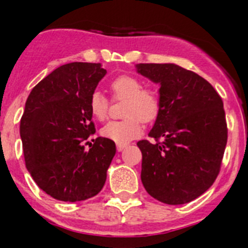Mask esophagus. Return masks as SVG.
Returning <instances> with one entry per match:
<instances>
[{"instance_id":"1","label":"esophagus","mask_w":248,"mask_h":248,"mask_svg":"<svg viewBox=\"0 0 248 248\" xmlns=\"http://www.w3.org/2000/svg\"><path fill=\"white\" fill-rule=\"evenodd\" d=\"M127 145H117V151L118 152H121V151H124Z\"/></svg>"}]
</instances>
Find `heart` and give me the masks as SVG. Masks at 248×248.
<instances>
[{
	"label": "heart",
	"mask_w": 248,
	"mask_h": 248,
	"mask_svg": "<svg viewBox=\"0 0 248 248\" xmlns=\"http://www.w3.org/2000/svg\"><path fill=\"white\" fill-rule=\"evenodd\" d=\"M115 100L124 101V116L121 121L108 122L101 130L105 139L118 145L128 143L142 132V121H155L161 111V97L154 88H142V82L137 77L122 75L116 77L109 85ZM90 112L94 118L103 121L108 115L109 101L100 91L92 92L88 101Z\"/></svg>",
	"instance_id": "b5f03b06"
}]
</instances>
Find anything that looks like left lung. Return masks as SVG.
Instances as JSON below:
<instances>
[{"mask_svg": "<svg viewBox=\"0 0 248 248\" xmlns=\"http://www.w3.org/2000/svg\"><path fill=\"white\" fill-rule=\"evenodd\" d=\"M136 71L160 85L161 111L142 140L141 181L154 199L184 204L212 186L227 143L222 98L210 82L175 63H139Z\"/></svg>", "mask_w": 248, "mask_h": 248, "instance_id": "1", "label": "left lung"}]
</instances>
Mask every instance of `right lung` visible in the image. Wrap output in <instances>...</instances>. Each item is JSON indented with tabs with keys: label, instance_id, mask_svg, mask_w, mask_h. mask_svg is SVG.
Here are the masks:
<instances>
[{
	"label": "right lung",
	"instance_id": "right-lung-1",
	"mask_svg": "<svg viewBox=\"0 0 248 248\" xmlns=\"http://www.w3.org/2000/svg\"><path fill=\"white\" fill-rule=\"evenodd\" d=\"M107 71L101 63L72 62L32 88L21 118L26 169L53 199L76 202L97 195L116 154L115 142L94 133L88 101ZM88 143V142H87Z\"/></svg>",
	"mask_w": 248,
	"mask_h": 248
}]
</instances>
